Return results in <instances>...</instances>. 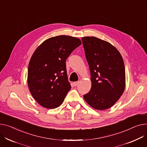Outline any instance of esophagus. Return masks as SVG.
Here are the masks:
<instances>
[{"label": "esophagus", "mask_w": 147, "mask_h": 147, "mask_svg": "<svg viewBox=\"0 0 147 147\" xmlns=\"http://www.w3.org/2000/svg\"><path fill=\"white\" fill-rule=\"evenodd\" d=\"M79 82H75L73 83V84L74 86H77L78 84H79Z\"/></svg>", "instance_id": "1"}]
</instances>
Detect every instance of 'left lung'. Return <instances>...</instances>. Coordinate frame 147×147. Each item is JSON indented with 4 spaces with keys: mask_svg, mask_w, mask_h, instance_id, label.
Returning a JSON list of instances; mask_svg holds the SVG:
<instances>
[{
    "mask_svg": "<svg viewBox=\"0 0 147 147\" xmlns=\"http://www.w3.org/2000/svg\"><path fill=\"white\" fill-rule=\"evenodd\" d=\"M91 74L92 87L84 94L85 101L97 110L112 107L122 95L125 87L123 58L108 42L94 36L82 38Z\"/></svg>",
    "mask_w": 147,
    "mask_h": 147,
    "instance_id": "obj_1",
    "label": "left lung"
}]
</instances>
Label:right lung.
I'll use <instances>...</instances> for the list:
<instances>
[{"mask_svg":"<svg viewBox=\"0 0 147 147\" xmlns=\"http://www.w3.org/2000/svg\"><path fill=\"white\" fill-rule=\"evenodd\" d=\"M82 44L79 38L60 35L44 41L34 53L28 70V84L35 100L47 109L60 106L71 89L65 61Z\"/></svg>","mask_w":147,"mask_h":147,"instance_id":"obj_1","label":"right lung"}]
</instances>
